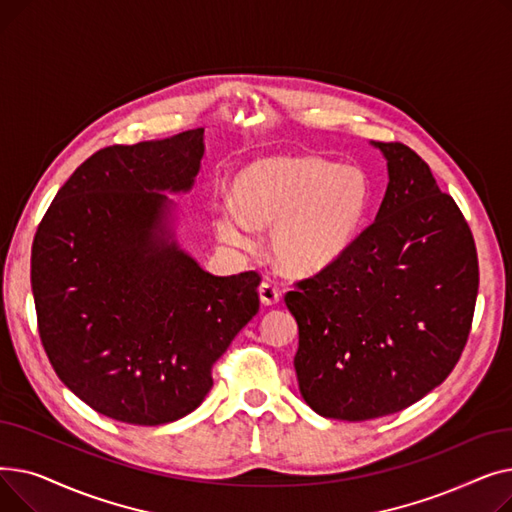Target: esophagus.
Listing matches in <instances>:
<instances>
[{
	"label": "esophagus",
	"mask_w": 512,
	"mask_h": 512,
	"mask_svg": "<svg viewBox=\"0 0 512 512\" xmlns=\"http://www.w3.org/2000/svg\"><path fill=\"white\" fill-rule=\"evenodd\" d=\"M259 297H261L263 305H278L280 299H282V294L272 282H261L259 284Z\"/></svg>",
	"instance_id": "esophagus-1"
}]
</instances>
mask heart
Listing matches in <instances>:
<instances>
[{"mask_svg": "<svg viewBox=\"0 0 512 512\" xmlns=\"http://www.w3.org/2000/svg\"><path fill=\"white\" fill-rule=\"evenodd\" d=\"M234 209L213 215L220 238L251 245V230H270L274 261L286 274L315 276L330 270L365 224L369 180L355 166L297 155L257 161L232 182Z\"/></svg>", "mask_w": 512, "mask_h": 512, "instance_id": "obj_1", "label": "heart"}]
</instances>
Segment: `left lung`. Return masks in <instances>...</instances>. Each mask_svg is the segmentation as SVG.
<instances>
[{
    "mask_svg": "<svg viewBox=\"0 0 512 512\" xmlns=\"http://www.w3.org/2000/svg\"><path fill=\"white\" fill-rule=\"evenodd\" d=\"M373 145L390 178L375 222L330 270L284 297L299 324L301 394L342 421L402 411L440 386L463 355L479 288L459 205L411 147Z\"/></svg>",
    "mask_w": 512,
    "mask_h": 512,
    "instance_id": "1",
    "label": "left lung"
}]
</instances>
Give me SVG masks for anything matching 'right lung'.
Returning <instances> with one entry per match:
<instances>
[{"mask_svg": "<svg viewBox=\"0 0 512 512\" xmlns=\"http://www.w3.org/2000/svg\"><path fill=\"white\" fill-rule=\"evenodd\" d=\"M205 128L99 149L37 228L31 286L58 378L97 413L161 425L195 411L211 369L259 311L257 272L211 276L166 226L191 191Z\"/></svg>", "mask_w": 512, "mask_h": 512, "instance_id": "obj_1", "label": "right lung"}]
</instances>
